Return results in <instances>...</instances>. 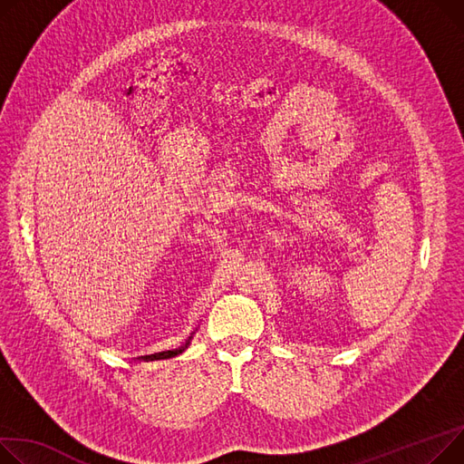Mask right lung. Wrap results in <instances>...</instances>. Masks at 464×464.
Masks as SVG:
<instances>
[{
    "instance_id": "obj_1",
    "label": "right lung",
    "mask_w": 464,
    "mask_h": 464,
    "mask_svg": "<svg viewBox=\"0 0 464 464\" xmlns=\"http://www.w3.org/2000/svg\"><path fill=\"white\" fill-rule=\"evenodd\" d=\"M188 343H190V339H188ZM188 343H187V345H182V347H179V349H173V351L154 353V354H149V356H141V358H143V360H164V358H171V356H177V354H180L184 349L188 347Z\"/></svg>"
}]
</instances>
